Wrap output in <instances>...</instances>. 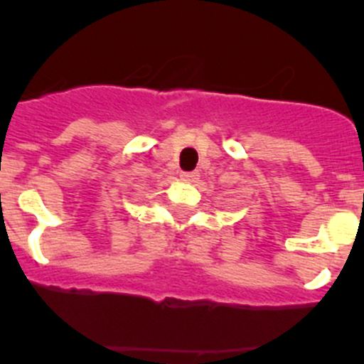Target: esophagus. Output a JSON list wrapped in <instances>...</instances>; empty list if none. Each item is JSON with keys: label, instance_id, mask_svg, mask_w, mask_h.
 <instances>
[{"label": "esophagus", "instance_id": "esophagus-1", "mask_svg": "<svg viewBox=\"0 0 364 364\" xmlns=\"http://www.w3.org/2000/svg\"><path fill=\"white\" fill-rule=\"evenodd\" d=\"M179 178L183 179V181H188V183H196L197 179H199V172H181L179 174Z\"/></svg>", "mask_w": 364, "mask_h": 364}]
</instances>
